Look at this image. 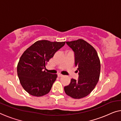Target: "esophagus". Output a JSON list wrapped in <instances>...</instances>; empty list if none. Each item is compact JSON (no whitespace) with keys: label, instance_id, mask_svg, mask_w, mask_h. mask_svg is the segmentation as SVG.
Returning a JSON list of instances; mask_svg holds the SVG:
<instances>
[{"label":"esophagus","instance_id":"esophagus-1","mask_svg":"<svg viewBox=\"0 0 121 121\" xmlns=\"http://www.w3.org/2000/svg\"><path fill=\"white\" fill-rule=\"evenodd\" d=\"M57 76H58V77H62L64 76V75L61 74H57Z\"/></svg>","mask_w":121,"mask_h":121}]
</instances>
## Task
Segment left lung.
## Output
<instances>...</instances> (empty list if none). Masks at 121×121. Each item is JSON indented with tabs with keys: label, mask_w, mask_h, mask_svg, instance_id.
<instances>
[{
	"label": "left lung",
	"mask_w": 121,
	"mask_h": 121,
	"mask_svg": "<svg viewBox=\"0 0 121 121\" xmlns=\"http://www.w3.org/2000/svg\"><path fill=\"white\" fill-rule=\"evenodd\" d=\"M75 54V65L78 67V80L72 79L65 86L67 95L74 99H81L89 95L99 79L100 62L94 47L82 39L66 42Z\"/></svg>",
	"instance_id": "obj_1"
}]
</instances>
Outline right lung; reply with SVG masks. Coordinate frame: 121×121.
<instances>
[{"instance_id":"1","label":"right lung","mask_w":121,"mask_h":121,"mask_svg":"<svg viewBox=\"0 0 121 121\" xmlns=\"http://www.w3.org/2000/svg\"><path fill=\"white\" fill-rule=\"evenodd\" d=\"M65 44V42L37 41L21 55L17 65V74L21 85L29 94L41 97L49 92L57 75L44 69L55 52Z\"/></svg>"}]
</instances>
